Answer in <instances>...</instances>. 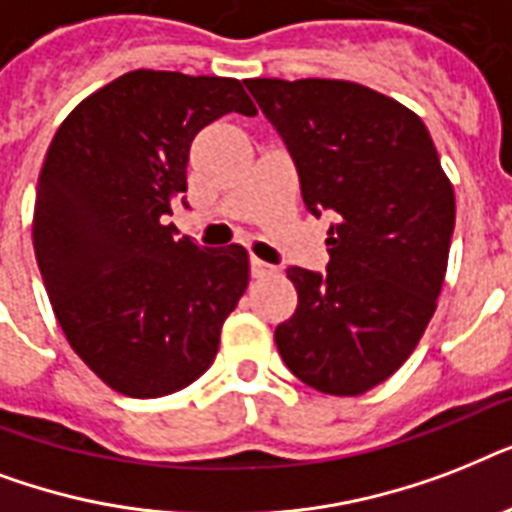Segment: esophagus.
<instances>
[{
  "instance_id": "1",
  "label": "esophagus",
  "mask_w": 512,
  "mask_h": 512,
  "mask_svg": "<svg viewBox=\"0 0 512 512\" xmlns=\"http://www.w3.org/2000/svg\"><path fill=\"white\" fill-rule=\"evenodd\" d=\"M249 271H252V276H255V279H263V276H273V273H276V268L265 263V260H260V257H252V260H249Z\"/></svg>"
}]
</instances>
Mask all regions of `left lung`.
I'll return each instance as SVG.
<instances>
[{"label": "left lung", "mask_w": 512, "mask_h": 512, "mask_svg": "<svg viewBox=\"0 0 512 512\" xmlns=\"http://www.w3.org/2000/svg\"><path fill=\"white\" fill-rule=\"evenodd\" d=\"M297 167L308 212H332L327 273L287 268L297 289L276 348L297 380L358 396L388 380L436 311L454 191L417 114L340 79H247Z\"/></svg>", "instance_id": "left-lung-1"}]
</instances>
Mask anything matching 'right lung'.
<instances>
[{"label":"right lung","mask_w":512,"mask_h":512,"mask_svg":"<svg viewBox=\"0 0 512 512\" xmlns=\"http://www.w3.org/2000/svg\"><path fill=\"white\" fill-rule=\"evenodd\" d=\"M255 116L239 79L130 71L66 116L36 185L34 252L71 348L100 380L159 398L199 380L249 281L239 244L199 247L175 225L196 132Z\"/></svg>","instance_id":"right-lung-1"}]
</instances>
